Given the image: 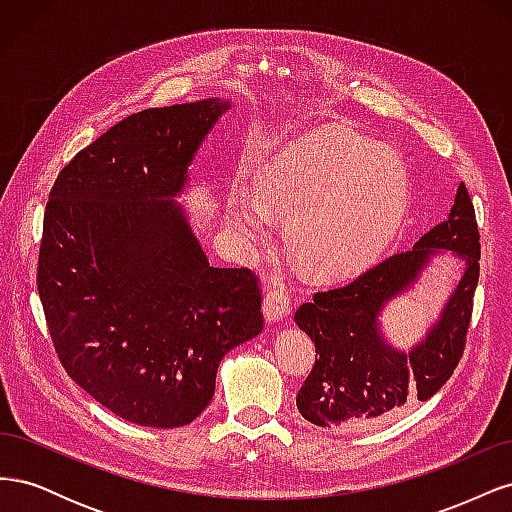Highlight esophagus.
<instances>
[{"label":"esophagus","mask_w":512,"mask_h":512,"mask_svg":"<svg viewBox=\"0 0 512 512\" xmlns=\"http://www.w3.org/2000/svg\"><path fill=\"white\" fill-rule=\"evenodd\" d=\"M262 314L269 324L280 322L290 314V297L288 292L282 288H271L265 294V301H262Z\"/></svg>","instance_id":"34e87169"}]
</instances>
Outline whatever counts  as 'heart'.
<instances>
[{"label":"heart","instance_id":"b5f03b06","mask_svg":"<svg viewBox=\"0 0 512 512\" xmlns=\"http://www.w3.org/2000/svg\"><path fill=\"white\" fill-rule=\"evenodd\" d=\"M410 203L408 168L395 151L339 128H320L286 145L265 166L258 190L237 183L226 220L247 247L288 220L286 245L316 277L369 267L393 243Z\"/></svg>","mask_w":512,"mask_h":512}]
</instances>
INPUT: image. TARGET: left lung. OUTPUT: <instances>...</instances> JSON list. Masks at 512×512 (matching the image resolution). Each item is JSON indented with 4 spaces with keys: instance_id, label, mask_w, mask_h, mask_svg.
Wrapping results in <instances>:
<instances>
[{
    "instance_id": "obj_1",
    "label": "left lung",
    "mask_w": 512,
    "mask_h": 512,
    "mask_svg": "<svg viewBox=\"0 0 512 512\" xmlns=\"http://www.w3.org/2000/svg\"><path fill=\"white\" fill-rule=\"evenodd\" d=\"M451 253L462 277L426 335L397 349L383 335V307L411 291L432 258ZM478 228L466 185L459 183L448 218L406 252L378 262L354 282L314 294L294 322L316 346L312 374L297 395L305 421L318 427L378 425L427 401L453 376L472 316L478 284Z\"/></svg>"
}]
</instances>
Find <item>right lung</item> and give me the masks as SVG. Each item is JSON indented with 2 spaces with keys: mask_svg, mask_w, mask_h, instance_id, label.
Returning <instances> with one entry per match:
<instances>
[{
  "mask_svg": "<svg viewBox=\"0 0 512 512\" xmlns=\"http://www.w3.org/2000/svg\"><path fill=\"white\" fill-rule=\"evenodd\" d=\"M230 108L207 98L130 115L61 170L46 203L38 292L55 350L123 421L192 423L220 361L262 331L256 277L211 267L177 200Z\"/></svg>",
  "mask_w": 512,
  "mask_h": 512,
  "instance_id": "1",
  "label": "right lung"
}]
</instances>
